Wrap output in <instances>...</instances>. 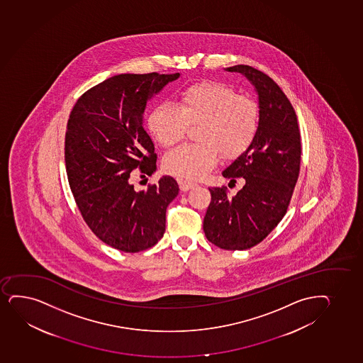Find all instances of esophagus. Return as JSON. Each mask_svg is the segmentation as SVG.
<instances>
[{
  "instance_id": "1",
  "label": "esophagus",
  "mask_w": 363,
  "mask_h": 363,
  "mask_svg": "<svg viewBox=\"0 0 363 363\" xmlns=\"http://www.w3.org/2000/svg\"><path fill=\"white\" fill-rule=\"evenodd\" d=\"M196 184L192 183V182H188V180H179V188L182 191H188L190 189L195 188Z\"/></svg>"
}]
</instances>
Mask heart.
I'll return each mask as SVG.
<instances>
[{
  "label": "heart",
  "instance_id": "1",
  "mask_svg": "<svg viewBox=\"0 0 363 363\" xmlns=\"http://www.w3.org/2000/svg\"><path fill=\"white\" fill-rule=\"evenodd\" d=\"M260 106L253 96L217 81H202L180 93L179 108L156 105L147 117L155 139L169 147L183 140L190 125H199V144H185L163 159L167 173L182 179L203 178L220 159H236L255 142Z\"/></svg>",
  "mask_w": 363,
  "mask_h": 363
}]
</instances>
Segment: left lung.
<instances>
[{
  "label": "left lung",
  "mask_w": 363,
  "mask_h": 363,
  "mask_svg": "<svg viewBox=\"0 0 363 363\" xmlns=\"http://www.w3.org/2000/svg\"><path fill=\"white\" fill-rule=\"evenodd\" d=\"M226 70L241 72L255 86L262 117L253 144L223 172L230 183L243 178V188L233 197L226 186L209 188L203 231L221 250H243L263 241L287 213L299 177L301 142L296 111L274 79L248 65Z\"/></svg>",
  "instance_id": "obj_1"
}]
</instances>
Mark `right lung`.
Listing matches in <instances>:
<instances>
[{"label": "right lung", "mask_w": 363, "mask_h": 363, "mask_svg": "<svg viewBox=\"0 0 363 363\" xmlns=\"http://www.w3.org/2000/svg\"><path fill=\"white\" fill-rule=\"evenodd\" d=\"M121 74L76 101L65 133V166L79 213L96 238L125 253L155 246L166 230V209L179 186L172 177L135 191L132 171H156L154 143L143 127L147 101L179 77Z\"/></svg>", "instance_id": "obj_1"}]
</instances>
